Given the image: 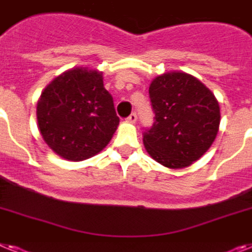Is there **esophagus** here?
Listing matches in <instances>:
<instances>
[{
  "label": "esophagus",
  "instance_id": "esophagus-1",
  "mask_svg": "<svg viewBox=\"0 0 252 252\" xmlns=\"http://www.w3.org/2000/svg\"><path fill=\"white\" fill-rule=\"evenodd\" d=\"M126 120H128L129 123H136L137 122V114L132 113L129 116H128V119H126Z\"/></svg>",
  "mask_w": 252,
  "mask_h": 252
}]
</instances>
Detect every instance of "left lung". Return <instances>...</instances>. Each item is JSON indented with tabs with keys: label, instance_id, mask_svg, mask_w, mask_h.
Returning <instances> with one entry per match:
<instances>
[{
	"label": "left lung",
	"instance_id": "1",
	"mask_svg": "<svg viewBox=\"0 0 252 252\" xmlns=\"http://www.w3.org/2000/svg\"><path fill=\"white\" fill-rule=\"evenodd\" d=\"M149 94L155 123L143 134L146 151L166 168H187L217 138L220 124L217 97L201 80L185 71L156 77Z\"/></svg>",
	"mask_w": 252,
	"mask_h": 252
}]
</instances>
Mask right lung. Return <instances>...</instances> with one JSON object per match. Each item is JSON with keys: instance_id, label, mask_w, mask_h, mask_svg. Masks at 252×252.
Segmentation results:
<instances>
[{"instance_id": "right-lung-1", "label": "right lung", "mask_w": 252, "mask_h": 252, "mask_svg": "<svg viewBox=\"0 0 252 252\" xmlns=\"http://www.w3.org/2000/svg\"><path fill=\"white\" fill-rule=\"evenodd\" d=\"M37 122L44 142L65 160L102 151L119 126L102 71L78 66L55 78L38 98Z\"/></svg>"}]
</instances>
